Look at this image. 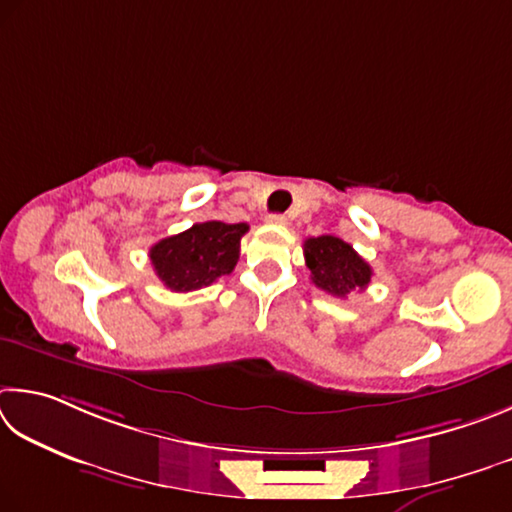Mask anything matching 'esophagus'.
I'll use <instances>...</instances> for the list:
<instances>
[{
	"instance_id": "34e87169",
	"label": "esophagus",
	"mask_w": 512,
	"mask_h": 512,
	"mask_svg": "<svg viewBox=\"0 0 512 512\" xmlns=\"http://www.w3.org/2000/svg\"><path fill=\"white\" fill-rule=\"evenodd\" d=\"M270 222L272 224H288V218H285L283 213H274V215H270Z\"/></svg>"
}]
</instances>
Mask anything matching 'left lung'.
<instances>
[{"label":"left lung","instance_id":"8db88e82","mask_svg":"<svg viewBox=\"0 0 512 512\" xmlns=\"http://www.w3.org/2000/svg\"><path fill=\"white\" fill-rule=\"evenodd\" d=\"M303 254L312 283L333 297L346 299L351 292L366 290L371 283V265L342 238H308L303 242Z\"/></svg>","mask_w":512,"mask_h":512}]
</instances>
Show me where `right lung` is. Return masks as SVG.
<instances>
[{
    "instance_id": "right-lung-1",
    "label": "right lung",
    "mask_w": 512,
    "mask_h": 512,
    "mask_svg": "<svg viewBox=\"0 0 512 512\" xmlns=\"http://www.w3.org/2000/svg\"><path fill=\"white\" fill-rule=\"evenodd\" d=\"M249 224L220 220L197 222L177 236L159 240L150 249V263L159 281L173 292L200 290L231 274L240 258V238Z\"/></svg>"
}]
</instances>
